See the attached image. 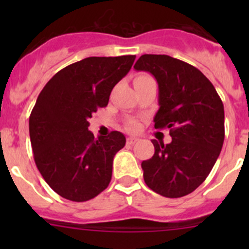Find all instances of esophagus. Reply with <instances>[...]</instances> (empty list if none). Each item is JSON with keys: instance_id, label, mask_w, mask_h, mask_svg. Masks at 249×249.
I'll return each mask as SVG.
<instances>
[{"instance_id": "1", "label": "esophagus", "mask_w": 249, "mask_h": 249, "mask_svg": "<svg viewBox=\"0 0 249 249\" xmlns=\"http://www.w3.org/2000/svg\"><path fill=\"white\" fill-rule=\"evenodd\" d=\"M137 141H139V139H137V137L130 136V137H127V139H126V143H127V144H135V143H136Z\"/></svg>"}]
</instances>
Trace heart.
<instances>
[{
  "label": "heart",
  "instance_id": "1",
  "mask_svg": "<svg viewBox=\"0 0 249 249\" xmlns=\"http://www.w3.org/2000/svg\"><path fill=\"white\" fill-rule=\"evenodd\" d=\"M149 79H153V78L148 76V74H140V76L135 78V82H142V80H149ZM130 129H137L136 123H132V124L130 125Z\"/></svg>",
  "mask_w": 249,
  "mask_h": 249
}]
</instances>
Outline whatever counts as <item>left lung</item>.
<instances>
[{
    "label": "left lung",
    "mask_w": 249,
    "mask_h": 249,
    "mask_svg": "<svg viewBox=\"0 0 249 249\" xmlns=\"http://www.w3.org/2000/svg\"><path fill=\"white\" fill-rule=\"evenodd\" d=\"M152 73L159 85L155 129H170L169 144L153 140L155 152L142 161L153 192L182 197L210 175L224 142V106L200 70L169 55L144 54L134 66Z\"/></svg>",
    "instance_id": "left-lung-1"
}]
</instances>
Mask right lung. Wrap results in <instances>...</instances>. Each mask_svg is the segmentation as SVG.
Here are the masks:
<instances>
[{
    "mask_svg": "<svg viewBox=\"0 0 249 249\" xmlns=\"http://www.w3.org/2000/svg\"><path fill=\"white\" fill-rule=\"evenodd\" d=\"M135 57H87L60 70L39 92L29 120L35 162L64 199L88 201L108 187L113 158L126 140L119 131L95 139L89 118L107 106Z\"/></svg>",
    "mask_w": 249,
    "mask_h": 249,
    "instance_id": "1",
    "label": "right lung"
}]
</instances>
